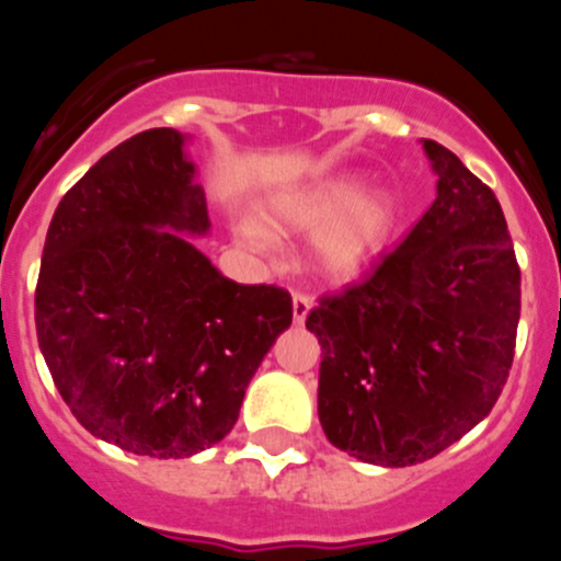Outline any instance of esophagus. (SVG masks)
Returning <instances> with one entry per match:
<instances>
[{
    "mask_svg": "<svg viewBox=\"0 0 561 561\" xmlns=\"http://www.w3.org/2000/svg\"><path fill=\"white\" fill-rule=\"evenodd\" d=\"M310 308H313V302H310L308 294L294 291V297H291V313H294V321H297V324H302V321L308 319Z\"/></svg>",
    "mask_w": 561,
    "mask_h": 561,
    "instance_id": "esophagus-1",
    "label": "esophagus"
}]
</instances>
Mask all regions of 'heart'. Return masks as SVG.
<instances>
[{
  "mask_svg": "<svg viewBox=\"0 0 561 561\" xmlns=\"http://www.w3.org/2000/svg\"><path fill=\"white\" fill-rule=\"evenodd\" d=\"M270 213L275 224L286 229H319L313 242L316 262L335 278H348L374 264L387 248L392 231L390 204L368 198V191L357 176L321 182L273 204ZM234 234L253 251H270L275 245L273 231L256 218L237 220Z\"/></svg>",
  "mask_w": 561,
  "mask_h": 561,
  "instance_id": "heart-1",
  "label": "heart"
}]
</instances>
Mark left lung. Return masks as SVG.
<instances>
[{"label": "left lung", "instance_id": "1", "mask_svg": "<svg viewBox=\"0 0 561 561\" xmlns=\"http://www.w3.org/2000/svg\"><path fill=\"white\" fill-rule=\"evenodd\" d=\"M436 198L365 280L321 297L319 420L337 450L376 467L439 456L493 409L513 365L520 270L502 207L423 138Z\"/></svg>", "mask_w": 561, "mask_h": 561}]
</instances>
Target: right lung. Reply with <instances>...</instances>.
I'll return each instance as SVG.
<instances>
[{"label":"right lung","mask_w":561,"mask_h":561,"mask_svg":"<svg viewBox=\"0 0 561 561\" xmlns=\"http://www.w3.org/2000/svg\"><path fill=\"white\" fill-rule=\"evenodd\" d=\"M207 231L196 163L174 127L103 154L48 226L41 352L73 417L136 456L191 458L218 445L291 324L288 291L229 280L187 237Z\"/></svg>","instance_id":"right-lung-1"}]
</instances>
